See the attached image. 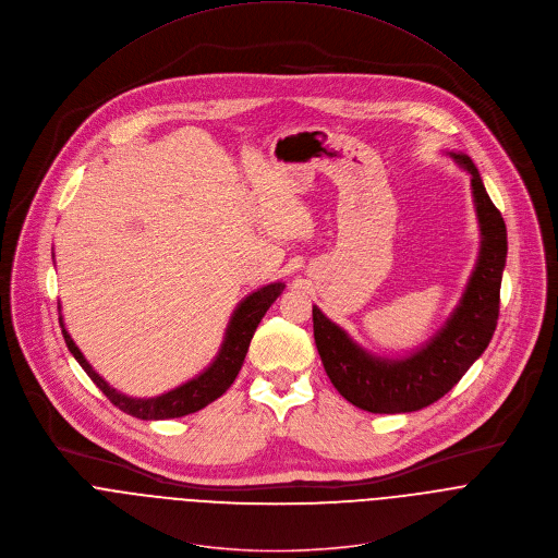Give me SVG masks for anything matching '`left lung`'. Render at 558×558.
Masks as SVG:
<instances>
[{
	"label": "left lung",
	"instance_id": "1",
	"mask_svg": "<svg viewBox=\"0 0 558 558\" xmlns=\"http://www.w3.org/2000/svg\"><path fill=\"white\" fill-rule=\"evenodd\" d=\"M469 172L482 252L460 306L447 326L416 354L401 361L369 356L313 306V337L324 369L337 392L373 414H403L423 410L442 399L473 361L486 350L499 319V287L506 265V223L484 191L475 163L466 155H453Z\"/></svg>",
	"mask_w": 558,
	"mask_h": 558
}]
</instances>
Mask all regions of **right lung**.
Here are the masks:
<instances>
[{
	"mask_svg": "<svg viewBox=\"0 0 558 558\" xmlns=\"http://www.w3.org/2000/svg\"><path fill=\"white\" fill-rule=\"evenodd\" d=\"M282 289H284V284L276 282V284H267L260 291L245 298L241 302V306L236 308L232 322H230V328L226 332V341H223L221 352L215 359V363L197 379L189 381L185 386H181V388H177L168 395H161L157 399H131V397H124V395L116 392L111 386H107L94 373L92 365L87 363L83 352L76 348V343L72 341V337L68 335L65 328H63V337H65V343H68L70 352L76 356V361L87 373V377L100 388V392L118 410H122L124 414H131L135 418H142V421L179 418V416L204 410L206 405H210L213 401H217L221 395L228 392V388L239 377V369L245 361V354H247L250 341L256 332V326L260 324V319L269 311V306L276 302V298L282 293Z\"/></svg>",
	"mask_w": 558,
	"mask_h": 558,
	"instance_id": "right-lung-1",
	"label": "right lung"
}]
</instances>
